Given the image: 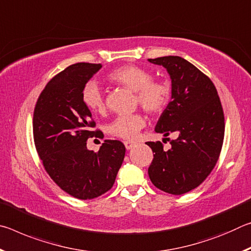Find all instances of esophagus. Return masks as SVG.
Segmentation results:
<instances>
[{
  "mask_svg": "<svg viewBox=\"0 0 251 251\" xmlns=\"http://www.w3.org/2000/svg\"><path fill=\"white\" fill-rule=\"evenodd\" d=\"M124 145L126 147V150L129 151V150H131V148H133L136 145V143L135 142H131V141H126V142H124Z\"/></svg>",
  "mask_w": 251,
  "mask_h": 251,
  "instance_id": "obj_1",
  "label": "esophagus"
}]
</instances>
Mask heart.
<instances>
[{"label":"heart","mask_w":251,"mask_h":251,"mask_svg":"<svg viewBox=\"0 0 251 251\" xmlns=\"http://www.w3.org/2000/svg\"><path fill=\"white\" fill-rule=\"evenodd\" d=\"M112 83L122 85L135 92L136 103L148 114H158L166 107L171 99V84L166 80H152V74L148 70L136 65H125L110 72L107 76ZM83 103L94 113L105 110V99L100 85L90 80L82 91ZM145 126V121L139 114H125L117 116L110 123V134L124 139H134L139 130Z\"/></svg>","instance_id":"b5f03b06"}]
</instances>
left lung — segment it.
Instances as JSON below:
<instances>
[{"label": "left lung", "mask_w": 251, "mask_h": 251, "mask_svg": "<svg viewBox=\"0 0 251 251\" xmlns=\"http://www.w3.org/2000/svg\"><path fill=\"white\" fill-rule=\"evenodd\" d=\"M166 69L172 100L155 126L164 137L177 133L165 151L160 142H147L154 154L148 175L157 188L172 195L195 189L214 169L222 151L225 120L215 85L196 66L179 56L150 58Z\"/></svg>", "instance_id": "obj_1"}]
</instances>
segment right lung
<instances>
[{
    "label": "right lung",
    "mask_w": 251,
    "mask_h": 251,
    "mask_svg": "<svg viewBox=\"0 0 251 251\" xmlns=\"http://www.w3.org/2000/svg\"><path fill=\"white\" fill-rule=\"evenodd\" d=\"M100 69L90 63L69 66L50 80L34 109V142L45 171L64 192L84 201L112 188L126 151L122 142L109 139L97 152L87 150L96 131L82 91Z\"/></svg>",
    "instance_id": "obj_1"
}]
</instances>
